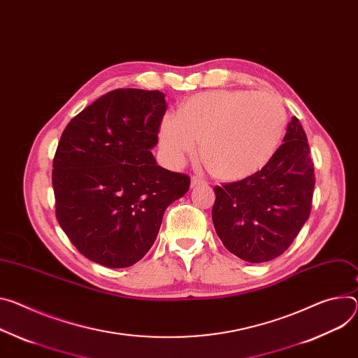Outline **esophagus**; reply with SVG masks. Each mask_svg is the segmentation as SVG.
<instances>
[{"instance_id":"esophagus-1","label":"esophagus","mask_w":358,"mask_h":358,"mask_svg":"<svg viewBox=\"0 0 358 358\" xmlns=\"http://www.w3.org/2000/svg\"><path fill=\"white\" fill-rule=\"evenodd\" d=\"M200 184H206V180L201 178V177H197V176L191 177V187H197Z\"/></svg>"}]
</instances>
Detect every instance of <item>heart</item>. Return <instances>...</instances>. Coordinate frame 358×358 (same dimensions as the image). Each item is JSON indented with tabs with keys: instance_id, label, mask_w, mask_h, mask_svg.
<instances>
[{
	"instance_id": "1",
	"label": "heart",
	"mask_w": 358,
	"mask_h": 358,
	"mask_svg": "<svg viewBox=\"0 0 358 358\" xmlns=\"http://www.w3.org/2000/svg\"><path fill=\"white\" fill-rule=\"evenodd\" d=\"M285 110L267 92L215 90L189 96L177 115L162 117L159 151L180 167L197 150L207 170L221 180H241L262 170L274 155L285 127Z\"/></svg>"
}]
</instances>
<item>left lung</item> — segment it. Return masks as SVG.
<instances>
[{
  "mask_svg": "<svg viewBox=\"0 0 358 358\" xmlns=\"http://www.w3.org/2000/svg\"><path fill=\"white\" fill-rule=\"evenodd\" d=\"M282 141L259 171L214 187L217 236L227 250L248 263L281 255L311 213L314 164L297 117L291 118Z\"/></svg>",
  "mask_w": 358,
  "mask_h": 358,
  "instance_id": "1",
  "label": "left lung"
}]
</instances>
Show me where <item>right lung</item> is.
Returning a JSON list of instances; mask_svg holds the SVG:
<instances>
[{"label":"right lung","mask_w":358,"mask_h":358,"mask_svg":"<svg viewBox=\"0 0 358 358\" xmlns=\"http://www.w3.org/2000/svg\"><path fill=\"white\" fill-rule=\"evenodd\" d=\"M167 110L159 91H110L64 129L52 162L57 220L94 263L136 264L148 252L166 208L189 177L157 166L151 152Z\"/></svg>","instance_id":"obj_1"}]
</instances>
